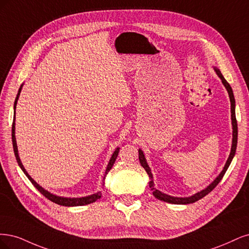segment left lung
Masks as SVG:
<instances>
[{
	"mask_svg": "<svg viewBox=\"0 0 249 249\" xmlns=\"http://www.w3.org/2000/svg\"><path fill=\"white\" fill-rule=\"evenodd\" d=\"M214 70L216 71V73H217V75L220 77L222 84L224 85V87H226V89L229 93V96H230V100H231V125H232V143H231V153H230V156L227 160V163L226 165H224L222 172L219 174V176L217 178H216L209 186H208L206 189L202 190L197 192V194L194 195L192 196H189V197H175V196H167V195H164L162 194V192H160L159 190L155 189L154 188V183H153V177H152V174H151V170L149 165L147 164V161H146V158H145V155H143L142 151V150H139V159H140V162H141V165L145 168L146 172L148 173L149 177H150V182H149V186L151 188V190L153 191V196L160 199L162 200V202H166V203H171V204H176V205H186V204H192L196 202V200L203 198L205 196H207L209 192H211L216 186L218 185V183L221 181V179L223 178L224 174H226L228 167L230 166L232 158H234L235 156V153H236V148H237V140H238V125H237V120H236V114H235V97H234V93H232V90L230 86V84L226 81V78H224L221 74V72L219 71V69L217 68H214Z\"/></svg>",
	"mask_w": 249,
	"mask_h": 249,
	"instance_id": "8db88e82",
	"label": "left lung"
}]
</instances>
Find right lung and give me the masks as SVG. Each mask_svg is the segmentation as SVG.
Listing matches in <instances>:
<instances>
[{
	"instance_id": "add662e5",
	"label": "right lung",
	"mask_w": 249,
	"mask_h": 249,
	"mask_svg": "<svg viewBox=\"0 0 249 249\" xmlns=\"http://www.w3.org/2000/svg\"><path fill=\"white\" fill-rule=\"evenodd\" d=\"M20 90H21V87L19 88L18 90V96L17 98H15V101H14V117H13V123H12V143H13V150H14V154H15V157H17V160H18V165L20 166V168L22 170V172L26 174V176L28 177V179L32 182V184L41 192V194L46 197L49 198L50 200H52L53 203L54 204H58L60 206H66V207H73V206H84V205H88V204H91V203H94L96 202V200L99 199L101 197V192H97V194H94L92 196H85V197H74V198H70V197H61V196H57L54 195H52L51 192H49L47 190L43 189L41 186H39L38 184L32 179L29 174L27 173V171L25 170V167H23L20 159H19V156H18V146H17V141H15V123H14V120H15V108H17V103H18V97H19V94H20ZM119 154V148H117V150L114 152L113 156H111L109 162L107 164V171H106V175L110 171V168L113 167L116 159H117V156ZM104 175V176H106Z\"/></svg>"
}]
</instances>
